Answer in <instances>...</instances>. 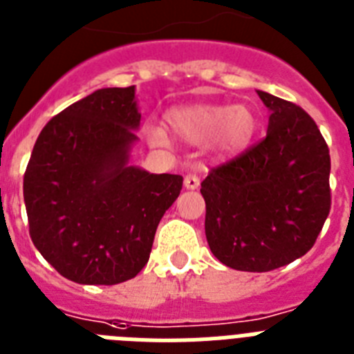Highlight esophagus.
Returning a JSON list of instances; mask_svg holds the SVG:
<instances>
[{
  "instance_id": "1",
  "label": "esophagus",
  "mask_w": 354,
  "mask_h": 354,
  "mask_svg": "<svg viewBox=\"0 0 354 354\" xmlns=\"http://www.w3.org/2000/svg\"><path fill=\"white\" fill-rule=\"evenodd\" d=\"M183 185L189 190L199 189V176H196V174H187L185 180H183Z\"/></svg>"
}]
</instances>
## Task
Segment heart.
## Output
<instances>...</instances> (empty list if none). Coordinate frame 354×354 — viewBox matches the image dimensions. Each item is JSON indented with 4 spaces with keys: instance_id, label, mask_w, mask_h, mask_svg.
Masks as SVG:
<instances>
[{
    "instance_id": "b5f03b06",
    "label": "heart",
    "mask_w": 354,
    "mask_h": 354,
    "mask_svg": "<svg viewBox=\"0 0 354 354\" xmlns=\"http://www.w3.org/2000/svg\"><path fill=\"white\" fill-rule=\"evenodd\" d=\"M174 133L190 146H207L217 155H236L250 146L258 126L257 113L248 104H187L167 112ZM147 139L153 146L171 144L162 126H151Z\"/></svg>"
}]
</instances>
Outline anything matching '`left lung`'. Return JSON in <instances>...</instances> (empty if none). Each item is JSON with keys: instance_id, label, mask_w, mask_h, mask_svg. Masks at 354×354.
<instances>
[{"instance_id": "left-lung-1", "label": "left lung", "mask_w": 354, "mask_h": 354, "mask_svg": "<svg viewBox=\"0 0 354 354\" xmlns=\"http://www.w3.org/2000/svg\"><path fill=\"white\" fill-rule=\"evenodd\" d=\"M257 94L270 112L266 139L201 183L212 253L248 272L308 253L331 207L330 149L315 121L290 101Z\"/></svg>"}]
</instances>
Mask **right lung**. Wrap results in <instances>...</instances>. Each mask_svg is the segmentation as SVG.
I'll use <instances>...</instances> for the list:
<instances>
[{"label": "right lung", "mask_w": 354, "mask_h": 354, "mask_svg": "<svg viewBox=\"0 0 354 354\" xmlns=\"http://www.w3.org/2000/svg\"><path fill=\"white\" fill-rule=\"evenodd\" d=\"M140 113L135 85L92 92L42 128L24 173L30 236L64 278L115 285L149 260L180 174L130 164Z\"/></svg>", "instance_id": "add662e5"}]
</instances>
